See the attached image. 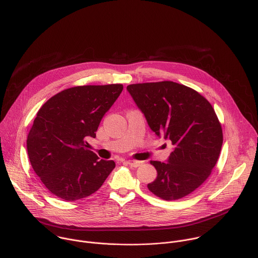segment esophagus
<instances>
[{
  "label": "esophagus",
  "instance_id": "34e87169",
  "mask_svg": "<svg viewBox=\"0 0 258 258\" xmlns=\"http://www.w3.org/2000/svg\"><path fill=\"white\" fill-rule=\"evenodd\" d=\"M126 163H127L131 167H133V168H137V167H139V166H141V165L143 164V162H141V161H135V160H128V161H126Z\"/></svg>",
  "mask_w": 258,
  "mask_h": 258
}]
</instances>
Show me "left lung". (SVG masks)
Masks as SVG:
<instances>
[{"mask_svg": "<svg viewBox=\"0 0 258 258\" xmlns=\"http://www.w3.org/2000/svg\"><path fill=\"white\" fill-rule=\"evenodd\" d=\"M126 89L151 130L174 146L167 163L151 161L158 176L149 190L167 201L189 195L207 180L220 155L223 133L215 110L199 92L173 81Z\"/></svg>", "mask_w": 258, "mask_h": 258, "instance_id": "8db88e82", "label": "left lung"}]
</instances>
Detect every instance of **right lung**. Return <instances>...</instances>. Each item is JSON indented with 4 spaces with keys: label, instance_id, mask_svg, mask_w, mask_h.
<instances>
[{
    "label": "right lung",
    "instance_id": "add662e5",
    "mask_svg": "<svg viewBox=\"0 0 258 258\" xmlns=\"http://www.w3.org/2000/svg\"><path fill=\"white\" fill-rule=\"evenodd\" d=\"M122 84L65 89L38 110L27 138L31 166L55 196L75 201L96 192L115 167L86 149L101 118L122 91Z\"/></svg>",
    "mask_w": 258,
    "mask_h": 258
}]
</instances>
